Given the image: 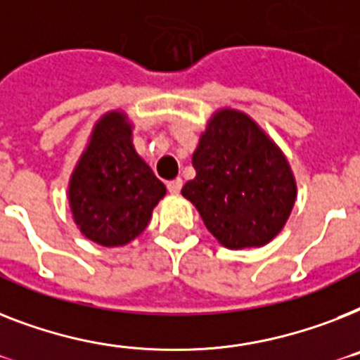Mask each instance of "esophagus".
<instances>
[{"label": "esophagus", "mask_w": 360, "mask_h": 360, "mask_svg": "<svg viewBox=\"0 0 360 360\" xmlns=\"http://www.w3.org/2000/svg\"><path fill=\"white\" fill-rule=\"evenodd\" d=\"M166 186H168V192H170V194H179L181 188H183V181L177 177V179L174 181H168V185Z\"/></svg>", "instance_id": "34e87169"}]
</instances>
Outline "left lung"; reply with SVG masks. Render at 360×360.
<instances>
[{"mask_svg": "<svg viewBox=\"0 0 360 360\" xmlns=\"http://www.w3.org/2000/svg\"><path fill=\"white\" fill-rule=\"evenodd\" d=\"M195 177L183 195L231 250L264 246L283 229L296 200L290 166L257 124L220 110L192 155Z\"/></svg>", "mask_w": 360, "mask_h": 360, "instance_id": "obj_1", "label": "left lung"}]
</instances>
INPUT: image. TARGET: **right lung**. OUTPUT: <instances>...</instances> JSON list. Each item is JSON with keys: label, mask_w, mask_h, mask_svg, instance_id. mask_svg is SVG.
Returning a JSON list of instances; mask_svg holds the SVG:
<instances>
[{"label": "right lung", "mask_w": 360, "mask_h": 360, "mask_svg": "<svg viewBox=\"0 0 360 360\" xmlns=\"http://www.w3.org/2000/svg\"><path fill=\"white\" fill-rule=\"evenodd\" d=\"M165 194L162 181L134 151L124 116L110 112L99 120L70 181V205L81 233L101 246H124L148 227Z\"/></svg>", "instance_id": "add662e5"}]
</instances>
